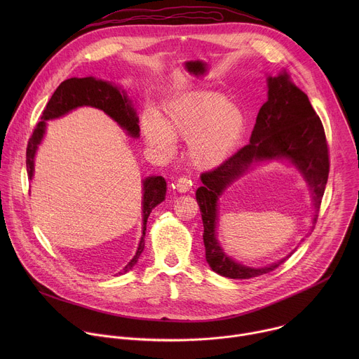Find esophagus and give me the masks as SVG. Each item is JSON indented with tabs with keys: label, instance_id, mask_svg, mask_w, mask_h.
<instances>
[{
	"label": "esophagus",
	"instance_id": "obj_1",
	"mask_svg": "<svg viewBox=\"0 0 359 359\" xmlns=\"http://www.w3.org/2000/svg\"><path fill=\"white\" fill-rule=\"evenodd\" d=\"M176 187L179 191H190L193 189V180L189 177V176H180L177 180H176Z\"/></svg>",
	"mask_w": 359,
	"mask_h": 359
}]
</instances>
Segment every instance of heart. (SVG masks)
Masks as SVG:
<instances>
[{
	"mask_svg": "<svg viewBox=\"0 0 359 359\" xmlns=\"http://www.w3.org/2000/svg\"><path fill=\"white\" fill-rule=\"evenodd\" d=\"M244 114L219 93L193 92L173 99L165 119L149 115L143 121L147 142L162 150L173 149V137L187 140L189 155L200 168L222 163L241 139Z\"/></svg>",
	"mask_w": 359,
	"mask_h": 359,
	"instance_id": "b5f03b06",
	"label": "heart"
}]
</instances>
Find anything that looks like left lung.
Masks as SVG:
<instances>
[{"mask_svg": "<svg viewBox=\"0 0 359 359\" xmlns=\"http://www.w3.org/2000/svg\"><path fill=\"white\" fill-rule=\"evenodd\" d=\"M290 159L309 182L314 198V224L317 223L330 173V150L324 126L311 102L291 83L285 72L269 76V99L260 108L250 143L238 149L220 166L201 173L203 186L196 191L201 212L203 241L206 260L213 271L229 278H251L280 267L288 257L263 269H250L231 260L216 240L217 198L223 190L241 176L252 162Z\"/></svg>", "mask_w": 359, "mask_h": 359, "instance_id": "1", "label": "left lung"}]
</instances>
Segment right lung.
I'll return each mask as SVG.
<instances>
[{
    "instance_id": "right-lung-1",
    "label": "right lung",
    "mask_w": 359,
    "mask_h": 359,
    "mask_svg": "<svg viewBox=\"0 0 359 359\" xmlns=\"http://www.w3.org/2000/svg\"><path fill=\"white\" fill-rule=\"evenodd\" d=\"M95 107L108 114L112 119H115L121 128L128 130V133L133 137L139 136V119L128 96L114 85L105 81H96L95 78H71L64 81L54 95L50 96L48 104L42 112L41 122L32 130V135L28 140L27 146V172L28 177H32L34 173V155L35 150L43 136L45 132V121L60 118L69 111L78 107ZM166 196V180L162 176L147 177L143 182V236L140 238L137 251L135 257L129 262V264L119 271V274L128 273L137 263V259L144 248V231L146 222L153 208H156L159 203L165 200Z\"/></svg>"
}]
</instances>
